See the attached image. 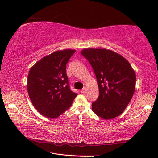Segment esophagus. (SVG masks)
Wrapping results in <instances>:
<instances>
[{"label": "esophagus", "mask_w": 158, "mask_h": 158, "mask_svg": "<svg viewBox=\"0 0 158 158\" xmlns=\"http://www.w3.org/2000/svg\"><path fill=\"white\" fill-rule=\"evenodd\" d=\"M85 91V88H83L82 89H81V92L84 93Z\"/></svg>", "instance_id": "34e87169"}]
</instances>
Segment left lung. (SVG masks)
I'll use <instances>...</instances> for the list:
<instances>
[{"label":"left lung","mask_w":158,"mask_h":158,"mask_svg":"<svg viewBox=\"0 0 158 158\" xmlns=\"http://www.w3.org/2000/svg\"><path fill=\"white\" fill-rule=\"evenodd\" d=\"M81 54L92 65L99 89L92 111L106 120L120 115L135 90L136 74L130 63L117 52L105 49H85Z\"/></svg>","instance_id":"1"}]
</instances>
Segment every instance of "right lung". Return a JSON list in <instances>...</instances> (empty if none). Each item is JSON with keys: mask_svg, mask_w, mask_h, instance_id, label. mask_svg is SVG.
<instances>
[{"mask_svg": "<svg viewBox=\"0 0 158 158\" xmlns=\"http://www.w3.org/2000/svg\"><path fill=\"white\" fill-rule=\"evenodd\" d=\"M75 50L55 51L33 66L27 77V92L33 106L49 118L60 116L71 107L78 94L71 91L66 64Z\"/></svg>", "mask_w": 158, "mask_h": 158, "instance_id": "add662e5", "label": "right lung"}]
</instances>
